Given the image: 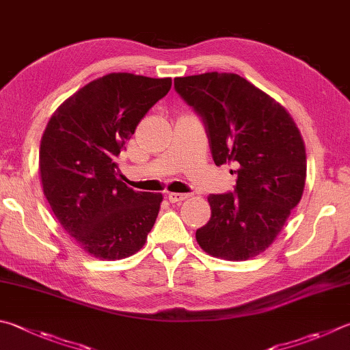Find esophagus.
Masks as SVG:
<instances>
[{
  "instance_id": "34e87169",
  "label": "esophagus",
  "mask_w": 350,
  "mask_h": 350,
  "mask_svg": "<svg viewBox=\"0 0 350 350\" xmlns=\"http://www.w3.org/2000/svg\"><path fill=\"white\" fill-rule=\"evenodd\" d=\"M189 197V194H183V193H170L168 194V200L171 203H179V202H183L187 200Z\"/></svg>"
}]
</instances>
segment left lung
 Returning <instances> with one entry per match:
<instances>
[{
	"label": "left lung",
	"instance_id": "1",
	"mask_svg": "<svg viewBox=\"0 0 350 350\" xmlns=\"http://www.w3.org/2000/svg\"><path fill=\"white\" fill-rule=\"evenodd\" d=\"M176 92L199 113L214 163L237 174L234 193L209 194L211 219L197 243L217 258L241 262L272 245L300 202L306 150L282 104L236 73L174 79Z\"/></svg>",
	"mask_w": 350,
	"mask_h": 350
}]
</instances>
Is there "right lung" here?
I'll use <instances>...</instances> for the list:
<instances>
[{"label": "right lung", "instance_id": "add662e5", "mask_svg": "<svg viewBox=\"0 0 350 350\" xmlns=\"http://www.w3.org/2000/svg\"><path fill=\"white\" fill-rule=\"evenodd\" d=\"M171 78L110 73L79 88L52 114L40 147L44 196L61 226L87 254H136L153 228L162 194L118 179L116 157Z\"/></svg>", "mask_w": 350, "mask_h": 350}]
</instances>
